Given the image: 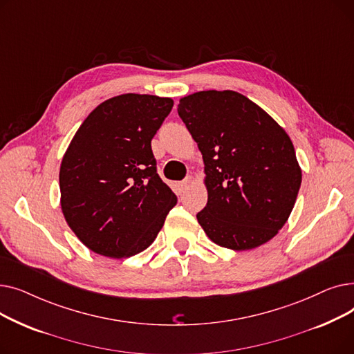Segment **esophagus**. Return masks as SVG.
Segmentation results:
<instances>
[{
	"label": "esophagus",
	"mask_w": 354,
	"mask_h": 354,
	"mask_svg": "<svg viewBox=\"0 0 354 354\" xmlns=\"http://www.w3.org/2000/svg\"><path fill=\"white\" fill-rule=\"evenodd\" d=\"M191 185H192V178H191V176H188V178H185L182 182H179L178 188H179V191H180V192H187V191L189 189Z\"/></svg>",
	"instance_id": "34e87169"
}]
</instances>
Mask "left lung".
Segmentation results:
<instances>
[{"mask_svg":"<svg viewBox=\"0 0 354 354\" xmlns=\"http://www.w3.org/2000/svg\"><path fill=\"white\" fill-rule=\"evenodd\" d=\"M178 115L205 163L207 207L196 214L215 244L234 251L266 244L287 222L301 169L286 130L232 90L198 91Z\"/></svg>","mask_w":354,"mask_h":354,"instance_id":"left-lung-1","label":"left lung"}]
</instances>
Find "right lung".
I'll use <instances>...</instances> for the list:
<instances>
[{"mask_svg": "<svg viewBox=\"0 0 354 354\" xmlns=\"http://www.w3.org/2000/svg\"><path fill=\"white\" fill-rule=\"evenodd\" d=\"M174 100L127 93L82 123L60 166L62 211L93 252L127 258L151 245L176 195L159 178L151 142Z\"/></svg>", "mask_w": 354, "mask_h": 354, "instance_id": "right-lung-1", "label": "right lung"}]
</instances>
